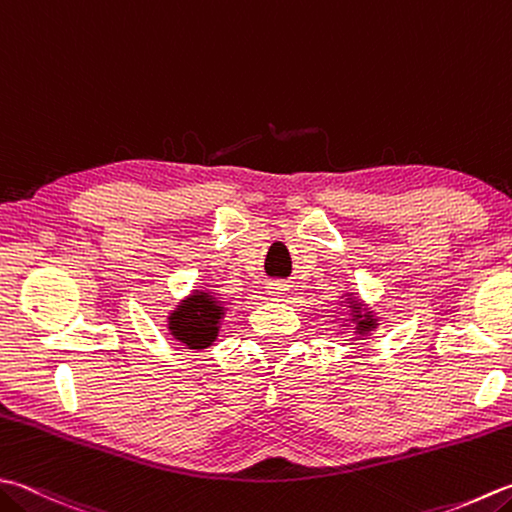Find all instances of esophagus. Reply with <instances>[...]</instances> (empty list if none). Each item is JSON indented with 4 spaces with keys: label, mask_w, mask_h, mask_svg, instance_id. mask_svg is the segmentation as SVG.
<instances>
[{
    "label": "esophagus",
    "mask_w": 512,
    "mask_h": 512,
    "mask_svg": "<svg viewBox=\"0 0 512 512\" xmlns=\"http://www.w3.org/2000/svg\"><path fill=\"white\" fill-rule=\"evenodd\" d=\"M265 289H267V294L272 296V298H283L287 294L289 285L285 281H269Z\"/></svg>",
    "instance_id": "1"
}]
</instances>
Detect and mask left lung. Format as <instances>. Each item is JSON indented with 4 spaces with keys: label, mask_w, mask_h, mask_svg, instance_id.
I'll return each mask as SVG.
<instances>
[{
    "label": "left lung",
    "mask_w": 512,
    "mask_h": 512,
    "mask_svg": "<svg viewBox=\"0 0 512 512\" xmlns=\"http://www.w3.org/2000/svg\"><path fill=\"white\" fill-rule=\"evenodd\" d=\"M350 301V307H352V321L356 323V330H359V334H368L372 332V327H376V318L372 316V312H361V305L352 301V298H347Z\"/></svg>",
    "instance_id": "8db88e82"
}]
</instances>
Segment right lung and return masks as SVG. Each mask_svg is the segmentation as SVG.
Returning a JSON list of instances; mask_svg holds the SVG:
<instances>
[{
    "label": "right lung",
    "instance_id": "add662e5",
    "mask_svg": "<svg viewBox=\"0 0 512 512\" xmlns=\"http://www.w3.org/2000/svg\"><path fill=\"white\" fill-rule=\"evenodd\" d=\"M225 312V305L214 294L196 289L176 307V312H171L169 332L189 350H205L216 341Z\"/></svg>",
    "mask_w": 512,
    "mask_h": 512
}]
</instances>
